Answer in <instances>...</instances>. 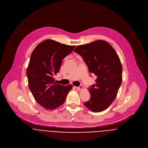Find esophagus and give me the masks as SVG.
Instances as JSON below:
<instances>
[{
  "mask_svg": "<svg viewBox=\"0 0 148 148\" xmlns=\"http://www.w3.org/2000/svg\"><path fill=\"white\" fill-rule=\"evenodd\" d=\"M75 88L78 90H81L82 88H83V86L82 85H80V86L79 87H75Z\"/></svg>",
  "mask_w": 148,
  "mask_h": 148,
  "instance_id": "esophagus-1",
  "label": "esophagus"
}]
</instances>
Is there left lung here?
<instances>
[{
  "label": "left lung",
  "mask_w": 148,
  "mask_h": 148,
  "mask_svg": "<svg viewBox=\"0 0 148 148\" xmlns=\"http://www.w3.org/2000/svg\"><path fill=\"white\" fill-rule=\"evenodd\" d=\"M74 51L82 57L89 72L97 76L95 84L89 89L90 99L84 104L94 112L103 111L114 100L121 84L122 66L118 55L103 40L78 46Z\"/></svg>",
  "instance_id": "left-lung-1"
}]
</instances>
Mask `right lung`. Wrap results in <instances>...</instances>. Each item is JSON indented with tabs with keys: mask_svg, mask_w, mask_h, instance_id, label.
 I'll return each instance as SVG.
<instances>
[{
	"mask_svg": "<svg viewBox=\"0 0 148 148\" xmlns=\"http://www.w3.org/2000/svg\"><path fill=\"white\" fill-rule=\"evenodd\" d=\"M75 46L45 40L33 51L27 71L29 89L36 102L44 108L53 109L62 105L72 85L54 82L62 60L71 53Z\"/></svg>",
	"mask_w": 148,
	"mask_h": 148,
	"instance_id": "obj_1",
	"label": "right lung"
}]
</instances>
